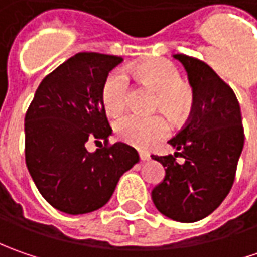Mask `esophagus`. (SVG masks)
I'll use <instances>...</instances> for the list:
<instances>
[{"label": "esophagus", "instance_id": "obj_1", "mask_svg": "<svg viewBox=\"0 0 257 257\" xmlns=\"http://www.w3.org/2000/svg\"><path fill=\"white\" fill-rule=\"evenodd\" d=\"M139 156H140V160H142V162H149V160H150V154L149 153L140 152V153H139Z\"/></svg>", "mask_w": 257, "mask_h": 257}]
</instances>
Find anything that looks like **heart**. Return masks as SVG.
<instances>
[{"label":"heart","instance_id":"b5f03b06","mask_svg":"<svg viewBox=\"0 0 257 257\" xmlns=\"http://www.w3.org/2000/svg\"><path fill=\"white\" fill-rule=\"evenodd\" d=\"M127 73L157 91L156 108L163 110L173 120H180L190 113L193 93L189 85L182 83V75L176 65L164 58H150L130 64ZM101 105L104 111L115 117L124 111L128 103V80L123 71L115 70L105 77L101 85ZM114 132L124 143L137 149H149L164 139L170 127L163 115L144 117L127 114L114 124Z\"/></svg>","mask_w":257,"mask_h":257}]
</instances>
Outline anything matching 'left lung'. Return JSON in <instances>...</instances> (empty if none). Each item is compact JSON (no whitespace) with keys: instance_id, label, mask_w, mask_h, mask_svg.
Listing matches in <instances>:
<instances>
[{"instance_id":"1","label":"left lung","mask_w":257,"mask_h":257,"mask_svg":"<svg viewBox=\"0 0 257 257\" xmlns=\"http://www.w3.org/2000/svg\"><path fill=\"white\" fill-rule=\"evenodd\" d=\"M189 75L193 108L189 121L169 140L174 156H153L166 176L152 192L154 206L182 223L202 220L226 199L234 182L244 133L233 90L206 63L174 54ZM185 159L177 164L175 157Z\"/></svg>"}]
</instances>
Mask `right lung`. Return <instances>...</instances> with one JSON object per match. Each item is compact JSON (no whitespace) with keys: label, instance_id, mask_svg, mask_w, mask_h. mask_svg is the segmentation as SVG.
<instances>
[{"label":"right lung","instance_id":"obj_1","mask_svg":"<svg viewBox=\"0 0 257 257\" xmlns=\"http://www.w3.org/2000/svg\"><path fill=\"white\" fill-rule=\"evenodd\" d=\"M121 57L78 53L38 85L25 114V163L41 196L67 214L103 207L127 170L139 162L132 146L117 142L90 153L88 137L107 142L111 127L101 85Z\"/></svg>","mask_w":257,"mask_h":257}]
</instances>
